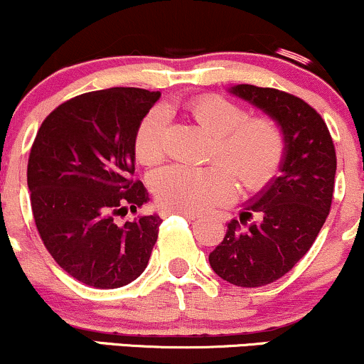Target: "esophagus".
<instances>
[{
	"label": "esophagus",
	"instance_id": "obj_1",
	"mask_svg": "<svg viewBox=\"0 0 364 364\" xmlns=\"http://www.w3.org/2000/svg\"><path fill=\"white\" fill-rule=\"evenodd\" d=\"M173 213H177V215H181V216H183V218H187V220L189 221H194V220H198V215H196V213H186V211H173Z\"/></svg>",
	"mask_w": 364,
	"mask_h": 364
}]
</instances>
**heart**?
<instances>
[{"label": "heart", "mask_w": 364, "mask_h": 364, "mask_svg": "<svg viewBox=\"0 0 364 364\" xmlns=\"http://www.w3.org/2000/svg\"><path fill=\"white\" fill-rule=\"evenodd\" d=\"M186 109L215 136V155L230 165H170L158 170L151 177V191L161 206L203 213L235 198L237 175L247 191H259L272 181L286 155L284 131L274 119L247 117L240 105L216 95L192 98ZM165 129L166 114L161 107L141 119L134 134V155L141 165L153 166L164 160Z\"/></svg>", "instance_id": "b5f03b06"}]
</instances>
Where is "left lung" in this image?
Segmentation results:
<instances>
[{"mask_svg": "<svg viewBox=\"0 0 364 364\" xmlns=\"http://www.w3.org/2000/svg\"><path fill=\"white\" fill-rule=\"evenodd\" d=\"M232 93L271 115L286 136L281 175L260 191L240 221H230L223 242L209 254L221 279L259 288L291 271L314 245L331 211L337 158L326 121L300 97L254 85H237ZM254 217V224L246 223Z\"/></svg>", "mask_w": 364, "mask_h": 364, "instance_id": "obj_1", "label": "left lung"}]
</instances>
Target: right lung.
Listing matches in <instances>:
<instances>
[{"label":"right lung","instance_id":"1","mask_svg":"<svg viewBox=\"0 0 364 364\" xmlns=\"http://www.w3.org/2000/svg\"><path fill=\"white\" fill-rule=\"evenodd\" d=\"M160 92L109 88L70 98L38 127L27 183L33 220L47 252L68 274L114 289L143 274L158 238V215L134 181V134Z\"/></svg>","mask_w":364,"mask_h":364}]
</instances>
